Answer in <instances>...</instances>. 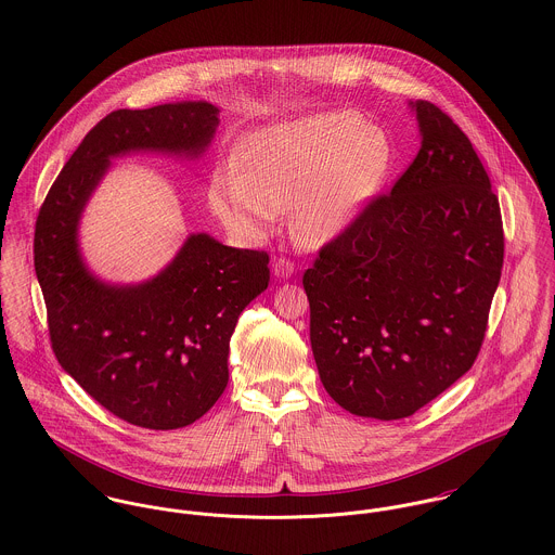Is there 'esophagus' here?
<instances>
[{
  "label": "esophagus",
  "mask_w": 555,
  "mask_h": 555,
  "mask_svg": "<svg viewBox=\"0 0 555 555\" xmlns=\"http://www.w3.org/2000/svg\"><path fill=\"white\" fill-rule=\"evenodd\" d=\"M295 273V262L288 258H275L273 260V275L278 280H288Z\"/></svg>",
  "instance_id": "1"
}]
</instances>
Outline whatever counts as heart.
I'll list each match as a JSON object with an SVG mask.
<instances>
[{"mask_svg": "<svg viewBox=\"0 0 555 555\" xmlns=\"http://www.w3.org/2000/svg\"><path fill=\"white\" fill-rule=\"evenodd\" d=\"M391 168L389 139L350 111L258 128L238 141L235 170L214 177L209 203L241 241L264 237L293 207V235L322 245L367 211Z\"/></svg>", "mask_w": 555, "mask_h": 555, "instance_id": "1", "label": "heart"}]
</instances>
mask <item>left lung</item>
<instances>
[{"label": "left lung", "instance_id": "left-lung-1", "mask_svg": "<svg viewBox=\"0 0 555 555\" xmlns=\"http://www.w3.org/2000/svg\"><path fill=\"white\" fill-rule=\"evenodd\" d=\"M389 194L304 273L318 374L344 410L396 421L475 363L504 260L498 196L460 126L427 100Z\"/></svg>", "mask_w": 555, "mask_h": 555}]
</instances>
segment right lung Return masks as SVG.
<instances>
[{"label":"right lung","instance_id":"obj_1","mask_svg":"<svg viewBox=\"0 0 555 555\" xmlns=\"http://www.w3.org/2000/svg\"><path fill=\"white\" fill-rule=\"evenodd\" d=\"M218 115L203 100L113 111L66 162L36 220L34 267L60 365L108 412L147 429L185 427L224 393L231 335L269 286V256L196 233L156 278L108 284L82 260L80 216L111 159L198 158Z\"/></svg>","mask_w":555,"mask_h":555}]
</instances>
